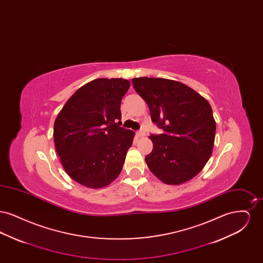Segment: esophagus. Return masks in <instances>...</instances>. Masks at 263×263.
Returning <instances> with one entry per match:
<instances>
[{"label":"esophagus","instance_id":"34e87169","mask_svg":"<svg viewBox=\"0 0 263 263\" xmlns=\"http://www.w3.org/2000/svg\"><path fill=\"white\" fill-rule=\"evenodd\" d=\"M137 136L138 137H144V136H145V131H144L143 129L140 130V131H138Z\"/></svg>","mask_w":263,"mask_h":263}]
</instances>
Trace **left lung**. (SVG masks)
I'll return each instance as SVG.
<instances>
[{
    "label": "left lung",
    "instance_id": "8db88e82",
    "mask_svg": "<svg viewBox=\"0 0 263 263\" xmlns=\"http://www.w3.org/2000/svg\"><path fill=\"white\" fill-rule=\"evenodd\" d=\"M151 118L163 134L151 135L153 151L145 161L152 174L179 185L200 173L212 155L216 121L208 100L186 85L162 78H134Z\"/></svg>",
    "mask_w": 263,
    "mask_h": 263
}]
</instances>
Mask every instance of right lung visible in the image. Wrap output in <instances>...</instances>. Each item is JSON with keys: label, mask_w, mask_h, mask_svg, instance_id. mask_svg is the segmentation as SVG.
<instances>
[{"label": "right lung", "mask_w": 263, "mask_h": 263, "mask_svg": "<svg viewBox=\"0 0 263 263\" xmlns=\"http://www.w3.org/2000/svg\"><path fill=\"white\" fill-rule=\"evenodd\" d=\"M125 79H96L77 89L54 122L55 149L63 168L86 187L109 185L120 175L135 133L121 125Z\"/></svg>", "instance_id": "right-lung-1"}]
</instances>
